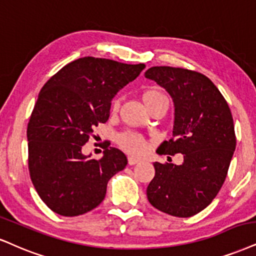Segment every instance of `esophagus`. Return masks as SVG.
I'll list each match as a JSON object with an SVG mask.
<instances>
[{
    "mask_svg": "<svg viewBox=\"0 0 256 256\" xmlns=\"http://www.w3.org/2000/svg\"><path fill=\"white\" fill-rule=\"evenodd\" d=\"M140 162V159H136V158H133V156H129L128 158V164L129 165H136V164Z\"/></svg>",
    "mask_w": 256,
    "mask_h": 256,
    "instance_id": "esophagus-1",
    "label": "esophagus"
}]
</instances>
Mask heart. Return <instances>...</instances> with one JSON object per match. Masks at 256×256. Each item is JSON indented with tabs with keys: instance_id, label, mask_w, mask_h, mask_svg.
<instances>
[{
	"instance_id": "1",
	"label": "heart",
	"mask_w": 256,
	"mask_h": 256,
	"mask_svg": "<svg viewBox=\"0 0 256 256\" xmlns=\"http://www.w3.org/2000/svg\"><path fill=\"white\" fill-rule=\"evenodd\" d=\"M142 100L144 104L148 106V109H150V106H154L156 102L165 100V96H164L159 90L148 89L144 92ZM118 106L120 98L118 97H115V98L112 100V106H110L112 112H118ZM116 142H118L120 148H122L124 152L132 154V156H142V154L146 153L148 150V144L147 141L144 140V138L142 135L134 133V132H124V133H121L118 138H116Z\"/></svg>"
}]
</instances>
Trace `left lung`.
I'll list each match as a JSON object with an SVG mask.
<instances>
[{
    "mask_svg": "<svg viewBox=\"0 0 256 256\" xmlns=\"http://www.w3.org/2000/svg\"><path fill=\"white\" fill-rule=\"evenodd\" d=\"M144 76L166 89L174 103L173 136L156 153L184 156L182 165L154 162L147 198L162 212L191 217L212 202L228 174L236 147L232 112L216 85L200 72L154 66Z\"/></svg>",
    "mask_w": 256,
    "mask_h": 256,
    "instance_id": "1",
    "label": "left lung"
}]
</instances>
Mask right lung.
Returning a JSON list of instances; mask_svg holds the SVG:
<instances>
[{
  "label": "right lung",
  "mask_w": 256,
  "mask_h": 256,
  "mask_svg": "<svg viewBox=\"0 0 256 256\" xmlns=\"http://www.w3.org/2000/svg\"><path fill=\"white\" fill-rule=\"evenodd\" d=\"M144 64L84 56L53 74L41 89L27 127L28 170L34 188L58 215H83L102 203L106 184L127 165L118 148L100 159L82 153L94 127L109 118L112 100Z\"/></svg>",
  "instance_id": "obj_1"
}]
</instances>
